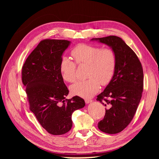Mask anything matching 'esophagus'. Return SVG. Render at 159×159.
<instances>
[{
  "instance_id": "obj_1",
  "label": "esophagus",
  "mask_w": 159,
  "mask_h": 159,
  "mask_svg": "<svg viewBox=\"0 0 159 159\" xmlns=\"http://www.w3.org/2000/svg\"><path fill=\"white\" fill-rule=\"evenodd\" d=\"M85 102L86 104H88V103H89L91 102H92V100H91L89 99H85Z\"/></svg>"
}]
</instances>
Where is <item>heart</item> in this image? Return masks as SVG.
<instances>
[{
  "label": "heart",
  "instance_id": "b5f03b06",
  "mask_svg": "<svg viewBox=\"0 0 159 159\" xmlns=\"http://www.w3.org/2000/svg\"><path fill=\"white\" fill-rule=\"evenodd\" d=\"M71 54L78 65H89L88 77L89 78L71 85L72 94L89 98L98 92L100 84L107 85L111 82L117 64L116 54L113 49L79 44L71 50ZM60 71L64 81L70 83L75 81L76 64L69 57H61Z\"/></svg>",
  "mask_w": 159,
  "mask_h": 159
}]
</instances>
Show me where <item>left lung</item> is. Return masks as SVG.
<instances>
[{"mask_svg": "<svg viewBox=\"0 0 159 159\" xmlns=\"http://www.w3.org/2000/svg\"><path fill=\"white\" fill-rule=\"evenodd\" d=\"M91 40L109 46L116 54L113 78L97 98L107 107L98 128L105 133L116 134L131 123L140 103L143 90L142 65L135 53L121 38L109 36Z\"/></svg>", "mask_w": 159, "mask_h": 159, "instance_id": "1", "label": "left lung"}]
</instances>
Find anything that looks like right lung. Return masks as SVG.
I'll return each mask as SVG.
<instances>
[{"instance_id":"right-lung-1","label":"right lung","mask_w":159,"mask_h":159,"mask_svg":"<svg viewBox=\"0 0 159 159\" xmlns=\"http://www.w3.org/2000/svg\"><path fill=\"white\" fill-rule=\"evenodd\" d=\"M70 44L65 40H42L28 56L22 69L30 109L47 132L59 135L72 127L71 115L85 106L79 96L68 99L69 90L60 71L62 54Z\"/></svg>"}]
</instances>
